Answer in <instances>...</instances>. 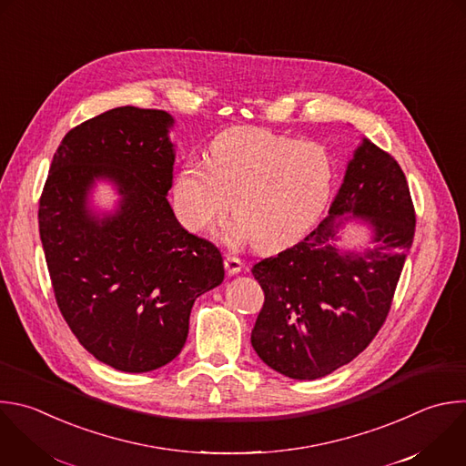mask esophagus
I'll use <instances>...</instances> for the list:
<instances>
[{
    "mask_svg": "<svg viewBox=\"0 0 466 466\" xmlns=\"http://www.w3.org/2000/svg\"><path fill=\"white\" fill-rule=\"evenodd\" d=\"M243 267H245V263H243L239 258H236V256H232V254H227V256H225V268H227V272H228L230 276L241 272Z\"/></svg>",
    "mask_w": 466,
    "mask_h": 466,
    "instance_id": "esophagus-1",
    "label": "esophagus"
}]
</instances>
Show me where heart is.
<instances>
[{
  "instance_id": "obj_1",
  "label": "heart",
  "mask_w": 466,
  "mask_h": 466,
  "mask_svg": "<svg viewBox=\"0 0 466 466\" xmlns=\"http://www.w3.org/2000/svg\"><path fill=\"white\" fill-rule=\"evenodd\" d=\"M333 179V161L320 144L265 129H230L210 142L207 163L181 167L174 203L188 230L208 232L225 221L232 198L236 234L274 250L319 218Z\"/></svg>"
}]
</instances>
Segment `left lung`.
I'll return each instance as SVG.
<instances>
[{
  "instance_id": "8db88e82",
  "label": "left lung",
  "mask_w": 466,
  "mask_h": 466,
  "mask_svg": "<svg viewBox=\"0 0 466 466\" xmlns=\"http://www.w3.org/2000/svg\"><path fill=\"white\" fill-rule=\"evenodd\" d=\"M342 215L372 227L370 248L338 245ZM413 234L404 172L390 153L362 138L322 223L252 267L265 292L250 335L258 357L296 380L326 377L359 357L386 322Z\"/></svg>"
}]
</instances>
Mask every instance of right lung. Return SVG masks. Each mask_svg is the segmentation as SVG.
Masks as SVG:
<instances>
[{
  "label": "right lung",
  "instance_id": "right-lung-1",
  "mask_svg": "<svg viewBox=\"0 0 466 466\" xmlns=\"http://www.w3.org/2000/svg\"><path fill=\"white\" fill-rule=\"evenodd\" d=\"M174 118L161 109H109L58 146L38 223L60 313L100 362L144 373L172 362L188 337L194 301L225 278L216 245L185 230L167 196ZM96 178L121 201L113 215L86 207Z\"/></svg>",
  "mask_w": 466,
  "mask_h": 466
}]
</instances>
